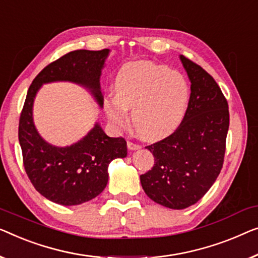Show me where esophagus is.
<instances>
[{
	"label": "esophagus",
	"instance_id": "1",
	"mask_svg": "<svg viewBox=\"0 0 258 258\" xmlns=\"http://www.w3.org/2000/svg\"><path fill=\"white\" fill-rule=\"evenodd\" d=\"M128 149L130 151H135V150H138V149H141V145L133 143V142H128Z\"/></svg>",
	"mask_w": 258,
	"mask_h": 258
}]
</instances>
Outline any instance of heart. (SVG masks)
<instances>
[{"label":"heart","mask_w":258,"mask_h":258,"mask_svg":"<svg viewBox=\"0 0 258 258\" xmlns=\"http://www.w3.org/2000/svg\"><path fill=\"white\" fill-rule=\"evenodd\" d=\"M115 93L116 96H109L104 102L109 121L122 128L126 122V109H133L134 128L151 141L173 134L184 120L189 102L186 78L150 61L123 66L115 80Z\"/></svg>","instance_id":"obj_1"}]
</instances>
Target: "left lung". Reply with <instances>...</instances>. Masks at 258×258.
<instances>
[{"label": "left lung", "mask_w": 258, "mask_h": 258, "mask_svg": "<svg viewBox=\"0 0 258 258\" xmlns=\"http://www.w3.org/2000/svg\"><path fill=\"white\" fill-rule=\"evenodd\" d=\"M180 61L191 81V96L178 129L147 147L155 157L141 184L155 203L171 210L192 206L212 187L222 169L229 128L227 100L203 67L184 55Z\"/></svg>", "instance_id": "8db88e82"}]
</instances>
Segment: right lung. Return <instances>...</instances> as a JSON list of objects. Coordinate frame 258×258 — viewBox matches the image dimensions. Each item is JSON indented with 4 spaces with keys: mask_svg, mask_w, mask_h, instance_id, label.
Returning a JSON list of instances; mask_svg holds the SVG:
<instances>
[{
    "mask_svg": "<svg viewBox=\"0 0 258 258\" xmlns=\"http://www.w3.org/2000/svg\"><path fill=\"white\" fill-rule=\"evenodd\" d=\"M109 48L77 50L47 65L30 86L18 126L24 167L33 187L52 203L81 205L98 197L108 182L111 160L128 154L122 137H109L99 122L76 143L57 147L40 136L33 121V103L43 85L72 83L85 88L100 108L103 96L100 78Z\"/></svg>",
    "mask_w": 258,
    "mask_h": 258,
    "instance_id": "1",
    "label": "right lung"
}]
</instances>
